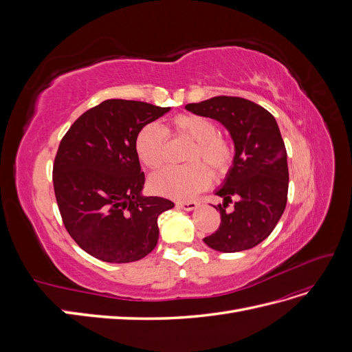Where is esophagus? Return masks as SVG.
<instances>
[{
	"mask_svg": "<svg viewBox=\"0 0 352 352\" xmlns=\"http://www.w3.org/2000/svg\"><path fill=\"white\" fill-rule=\"evenodd\" d=\"M176 207L182 208L185 211H192L198 207V202H195V201H180V202H176Z\"/></svg>",
	"mask_w": 352,
	"mask_h": 352,
	"instance_id": "obj_1",
	"label": "esophagus"
}]
</instances>
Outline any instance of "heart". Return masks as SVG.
Segmentation results:
<instances>
[{
    "mask_svg": "<svg viewBox=\"0 0 352 352\" xmlns=\"http://www.w3.org/2000/svg\"><path fill=\"white\" fill-rule=\"evenodd\" d=\"M185 138L192 141L186 167H168L150 179L155 194L172 199H189L210 184V172L214 175L228 172L233 160L230 144L219 135L217 124L207 117L197 114H179L173 117L166 131L157 123L144 124L135 136V153L140 162L150 170H158L166 162L167 135Z\"/></svg>",
    "mask_w": 352,
    "mask_h": 352,
    "instance_id": "obj_1",
    "label": "heart"
}]
</instances>
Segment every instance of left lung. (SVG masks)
Masks as SVG:
<instances>
[{
    "instance_id": "obj_1",
    "label": "left lung",
    "mask_w": 352,
    "mask_h": 352,
    "mask_svg": "<svg viewBox=\"0 0 352 352\" xmlns=\"http://www.w3.org/2000/svg\"><path fill=\"white\" fill-rule=\"evenodd\" d=\"M185 109L220 122L235 145L233 164L216 190L223 198L220 226L204 242L220 252L254 248L273 232L287 201L289 172L278 122L261 105L225 95ZM230 201L234 210L228 212Z\"/></svg>"
}]
</instances>
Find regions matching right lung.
<instances>
[{
    "mask_svg": "<svg viewBox=\"0 0 352 352\" xmlns=\"http://www.w3.org/2000/svg\"><path fill=\"white\" fill-rule=\"evenodd\" d=\"M168 110L107 100L85 111L63 136L52 167L56 199L69 235L92 257L132 263L155 248L157 219L175 204L142 195L135 136Z\"/></svg>",
    "mask_w": 352,
    "mask_h": 352,
    "instance_id": "right-lung-1",
    "label": "right lung"
}]
</instances>
